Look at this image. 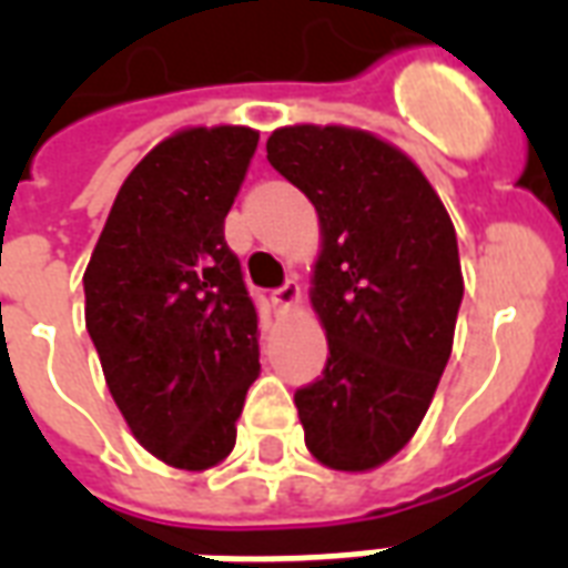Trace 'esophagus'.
<instances>
[{
    "instance_id": "34e87169",
    "label": "esophagus",
    "mask_w": 568,
    "mask_h": 568,
    "mask_svg": "<svg viewBox=\"0 0 568 568\" xmlns=\"http://www.w3.org/2000/svg\"><path fill=\"white\" fill-rule=\"evenodd\" d=\"M274 303L280 310H292V306H297V303H301V285L294 283V280H288L283 288H276L274 292Z\"/></svg>"
}]
</instances>
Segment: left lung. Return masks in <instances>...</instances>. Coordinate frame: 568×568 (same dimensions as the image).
<instances>
[{"label":"left lung","instance_id":"1","mask_svg":"<svg viewBox=\"0 0 568 568\" xmlns=\"http://www.w3.org/2000/svg\"><path fill=\"white\" fill-rule=\"evenodd\" d=\"M267 162L321 223L310 297L329 356L294 395L306 448L336 471H372L413 439L448 365L457 232L418 164L365 129H276Z\"/></svg>","mask_w":568,"mask_h":568}]
</instances>
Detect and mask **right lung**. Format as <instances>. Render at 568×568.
<instances>
[{"label":"right lung","mask_w":568,"mask_h":568,"mask_svg":"<svg viewBox=\"0 0 568 568\" xmlns=\"http://www.w3.org/2000/svg\"><path fill=\"white\" fill-rule=\"evenodd\" d=\"M258 132L191 126L120 185L84 271V324L129 430L173 468L205 471L235 448L258 377V315L223 221Z\"/></svg>","instance_id":"1"}]
</instances>
